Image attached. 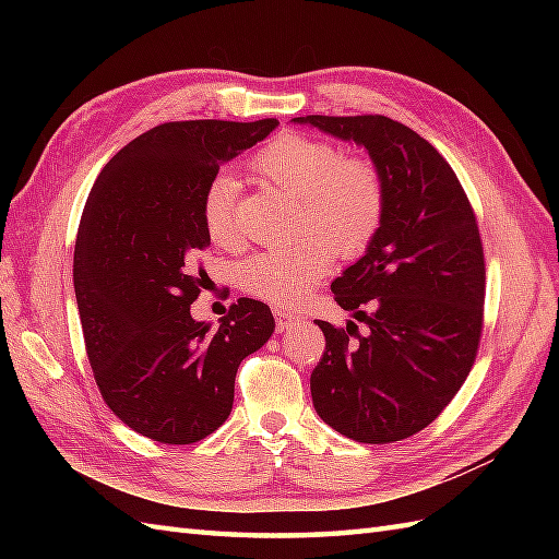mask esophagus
Instances as JSON below:
<instances>
[{
	"label": "esophagus",
	"mask_w": 559,
	"mask_h": 559,
	"mask_svg": "<svg viewBox=\"0 0 559 559\" xmlns=\"http://www.w3.org/2000/svg\"><path fill=\"white\" fill-rule=\"evenodd\" d=\"M273 314H276L278 331H288L293 326L305 324V317L300 312H295V310H281V307H276V310H273Z\"/></svg>",
	"instance_id": "esophagus-1"
}]
</instances>
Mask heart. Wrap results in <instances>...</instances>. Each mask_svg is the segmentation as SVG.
I'll return each mask as SVG.
<instances>
[{
    "instance_id": "obj_1",
    "label": "heart",
    "mask_w": 559,
    "mask_h": 559,
    "mask_svg": "<svg viewBox=\"0 0 559 559\" xmlns=\"http://www.w3.org/2000/svg\"><path fill=\"white\" fill-rule=\"evenodd\" d=\"M249 168L281 192L298 199V230L312 233L290 247L249 257L240 266L247 293L276 305L300 300L322 281L334 252L358 257L372 242L384 216L382 173L367 158H346L326 141L281 134L261 146ZM237 194L240 182L221 173L201 197V221L221 247L237 242Z\"/></svg>"
}]
</instances>
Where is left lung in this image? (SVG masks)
I'll list each match as a JSON object with an SVG mask.
<instances>
[{
    "label": "left lung",
    "instance_id": "obj_1",
    "mask_svg": "<svg viewBox=\"0 0 559 559\" xmlns=\"http://www.w3.org/2000/svg\"><path fill=\"white\" fill-rule=\"evenodd\" d=\"M293 122L362 146L386 189L372 242L331 283L367 334L317 319L326 348L310 377L314 411L355 442H399L447 408L476 360L485 302L476 213L451 165L406 124L384 115Z\"/></svg>",
    "mask_w": 559,
    "mask_h": 559
}]
</instances>
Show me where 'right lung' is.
I'll return each mask as SVG.
<instances>
[{"mask_svg":"<svg viewBox=\"0 0 559 559\" xmlns=\"http://www.w3.org/2000/svg\"><path fill=\"white\" fill-rule=\"evenodd\" d=\"M278 120L165 122L112 156L79 223L74 293L88 362L110 411L163 444H192L228 420L237 367L271 338L264 302L240 298L218 329L189 312L211 245L201 197L221 165Z\"/></svg>","mask_w":559,"mask_h":559,"instance_id":"1","label":"right lung"}]
</instances>
